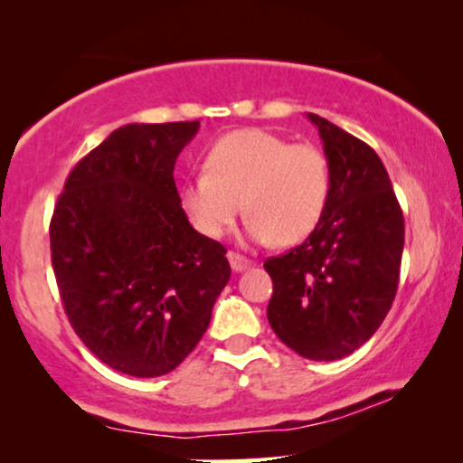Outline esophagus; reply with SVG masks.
Segmentation results:
<instances>
[{
	"instance_id": "esophagus-1",
	"label": "esophagus",
	"mask_w": 463,
	"mask_h": 463,
	"mask_svg": "<svg viewBox=\"0 0 463 463\" xmlns=\"http://www.w3.org/2000/svg\"><path fill=\"white\" fill-rule=\"evenodd\" d=\"M227 259H230V265H232V269L236 271H244V269H249L250 265H252V261H249V259L246 257H242V255H238V252H230V255H227Z\"/></svg>"
}]
</instances>
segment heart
Wrapping results in <instances>:
<instances>
[{
    "mask_svg": "<svg viewBox=\"0 0 463 463\" xmlns=\"http://www.w3.org/2000/svg\"><path fill=\"white\" fill-rule=\"evenodd\" d=\"M331 170L326 156L309 143L290 145L274 132L246 128L221 137L204 156V173L179 189L183 213L202 236L227 232L242 200L249 242L295 244L325 214Z\"/></svg>",
    "mask_w": 463,
    "mask_h": 463,
    "instance_id": "1",
    "label": "heart"
}]
</instances>
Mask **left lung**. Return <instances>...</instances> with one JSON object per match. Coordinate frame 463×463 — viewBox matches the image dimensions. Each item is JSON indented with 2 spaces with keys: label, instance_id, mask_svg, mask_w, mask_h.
<instances>
[{
  "label": "left lung",
  "instance_id": "1",
  "mask_svg": "<svg viewBox=\"0 0 463 463\" xmlns=\"http://www.w3.org/2000/svg\"><path fill=\"white\" fill-rule=\"evenodd\" d=\"M318 128L331 192L306 242L263 268L274 282L268 320L309 360H339L366 344L396 297L404 219L383 162L369 145L328 119Z\"/></svg>",
  "mask_w": 463,
  "mask_h": 463
}]
</instances>
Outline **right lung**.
I'll return each instance as SVG.
<instances>
[{
    "label": "right lung",
    "mask_w": 463,
    "mask_h": 463,
    "mask_svg": "<svg viewBox=\"0 0 463 463\" xmlns=\"http://www.w3.org/2000/svg\"><path fill=\"white\" fill-rule=\"evenodd\" d=\"M200 122L126 124L65 181L50 223L62 306L84 345L111 369L160 377L211 325L230 282L225 246L183 213L175 164Z\"/></svg>",
    "instance_id": "right-lung-1"
}]
</instances>
